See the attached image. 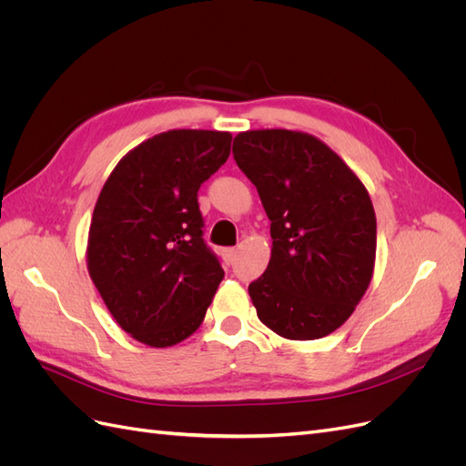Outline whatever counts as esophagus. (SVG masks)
Wrapping results in <instances>:
<instances>
[{"mask_svg": "<svg viewBox=\"0 0 466 466\" xmlns=\"http://www.w3.org/2000/svg\"><path fill=\"white\" fill-rule=\"evenodd\" d=\"M237 258V248H225L223 250V260L228 264H233Z\"/></svg>", "mask_w": 466, "mask_h": 466, "instance_id": "esophagus-1", "label": "esophagus"}]
</instances>
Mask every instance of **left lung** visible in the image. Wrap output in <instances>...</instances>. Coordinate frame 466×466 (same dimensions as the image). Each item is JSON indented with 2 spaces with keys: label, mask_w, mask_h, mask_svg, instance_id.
<instances>
[{
  "label": "left lung",
  "mask_w": 466,
  "mask_h": 466,
  "mask_svg": "<svg viewBox=\"0 0 466 466\" xmlns=\"http://www.w3.org/2000/svg\"><path fill=\"white\" fill-rule=\"evenodd\" d=\"M233 157L272 221L270 262L248 286L258 319L288 340L329 336L354 313L373 276L377 219L368 190L305 132H241Z\"/></svg>",
  "instance_id": "left-lung-1"
}]
</instances>
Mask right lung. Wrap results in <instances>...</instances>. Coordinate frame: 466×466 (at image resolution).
I'll return each mask as SVG.
<instances>
[{
  "label": "right lung",
  "instance_id": "add662e5",
  "mask_svg": "<svg viewBox=\"0 0 466 466\" xmlns=\"http://www.w3.org/2000/svg\"><path fill=\"white\" fill-rule=\"evenodd\" d=\"M229 132L168 130L126 153L95 204L87 268L137 342L167 348L198 330L223 268L204 243L198 190L231 151Z\"/></svg>",
  "mask_w": 466,
  "mask_h": 466
}]
</instances>
